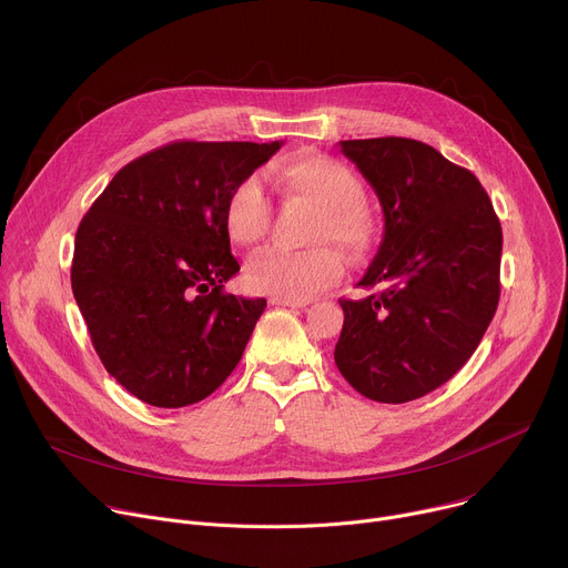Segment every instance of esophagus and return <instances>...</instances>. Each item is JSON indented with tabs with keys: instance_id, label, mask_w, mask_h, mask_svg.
Here are the masks:
<instances>
[{
	"instance_id": "esophagus-1",
	"label": "esophagus",
	"mask_w": 568,
	"mask_h": 568,
	"mask_svg": "<svg viewBox=\"0 0 568 568\" xmlns=\"http://www.w3.org/2000/svg\"><path fill=\"white\" fill-rule=\"evenodd\" d=\"M272 305H281V307H305V301H292V298H281V296H272L270 298Z\"/></svg>"
}]
</instances>
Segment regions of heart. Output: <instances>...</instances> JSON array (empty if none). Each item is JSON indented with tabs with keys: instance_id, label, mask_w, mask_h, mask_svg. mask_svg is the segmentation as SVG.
Returning a JSON list of instances; mask_svg holds the SVG:
<instances>
[{
	"instance_id": "heart-1",
	"label": "heart",
	"mask_w": 568,
	"mask_h": 568,
	"mask_svg": "<svg viewBox=\"0 0 568 568\" xmlns=\"http://www.w3.org/2000/svg\"><path fill=\"white\" fill-rule=\"evenodd\" d=\"M285 204L314 211L310 224L312 245H335L351 256L364 254L375 237V220L364 204V186L353 169L326 154H301L276 171ZM226 235L235 245L250 247L272 224V202L258 175L242 178L229 193L222 211ZM339 256L321 247L314 252L267 250L245 267V283L261 294L307 301L342 278Z\"/></svg>"
}]
</instances>
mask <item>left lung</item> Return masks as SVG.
<instances>
[{"mask_svg":"<svg viewBox=\"0 0 568 568\" xmlns=\"http://www.w3.org/2000/svg\"><path fill=\"white\" fill-rule=\"evenodd\" d=\"M373 186L384 237L342 298L335 362L375 402L418 399L454 377L499 305L504 233L480 182L436 148L402 136L339 141Z\"/></svg>","mask_w":568,"mask_h":568,"instance_id":"8db88e82","label":"left lung"}]
</instances>
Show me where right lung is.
Masks as SVG:
<instances>
[{
	"label": "right lung",
	"mask_w": 568,
	"mask_h": 568,
	"mask_svg": "<svg viewBox=\"0 0 568 568\" xmlns=\"http://www.w3.org/2000/svg\"><path fill=\"white\" fill-rule=\"evenodd\" d=\"M283 141H175L123 166L75 231L71 290L108 373L180 409L237 366L267 301L224 292L240 272L222 211Z\"/></svg>",
	"instance_id": "1"
}]
</instances>
